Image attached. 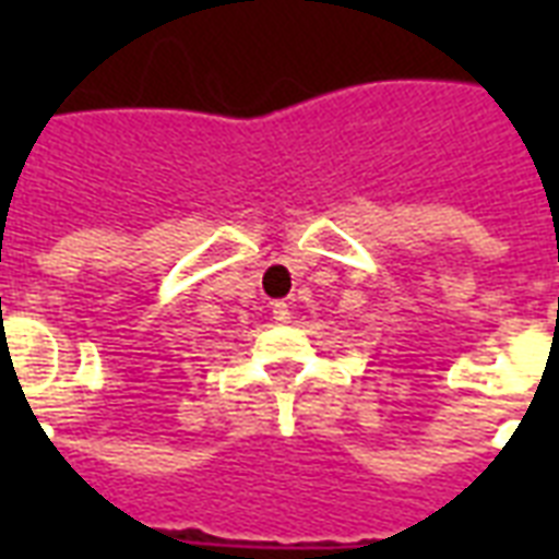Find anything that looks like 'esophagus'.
<instances>
[{"mask_svg": "<svg viewBox=\"0 0 559 559\" xmlns=\"http://www.w3.org/2000/svg\"><path fill=\"white\" fill-rule=\"evenodd\" d=\"M272 319H275V322H289V307H287V301H275V305H272Z\"/></svg>", "mask_w": 559, "mask_h": 559, "instance_id": "1", "label": "esophagus"}]
</instances>
